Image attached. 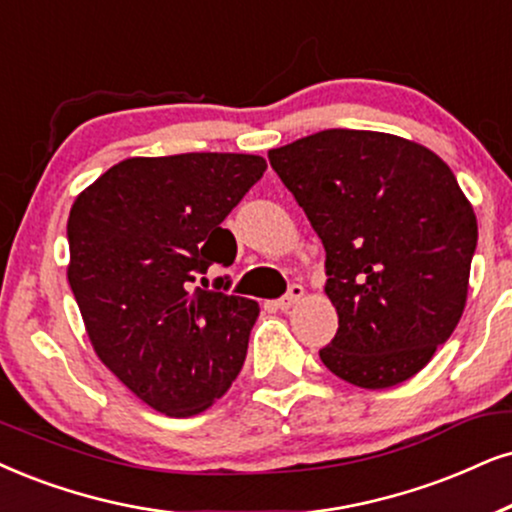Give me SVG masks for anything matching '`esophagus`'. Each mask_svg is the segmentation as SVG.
Instances as JSON below:
<instances>
[{"label":"esophagus","instance_id":"obj_1","mask_svg":"<svg viewBox=\"0 0 512 512\" xmlns=\"http://www.w3.org/2000/svg\"><path fill=\"white\" fill-rule=\"evenodd\" d=\"M304 297V288L297 286V283H293V286L288 288V293L281 297V300H276V307L281 309V312H288L290 307H295L297 302H300Z\"/></svg>","mask_w":512,"mask_h":512}]
</instances>
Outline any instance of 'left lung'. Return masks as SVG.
Returning a JSON list of instances; mask_svg holds the SVG:
<instances>
[{"mask_svg": "<svg viewBox=\"0 0 512 512\" xmlns=\"http://www.w3.org/2000/svg\"><path fill=\"white\" fill-rule=\"evenodd\" d=\"M326 248L338 333L319 357L366 390L416 375L468 300L477 217L449 165L416 141L323 129L269 151Z\"/></svg>", "mask_w": 512, "mask_h": 512, "instance_id": "obj_1", "label": "left lung"}]
</instances>
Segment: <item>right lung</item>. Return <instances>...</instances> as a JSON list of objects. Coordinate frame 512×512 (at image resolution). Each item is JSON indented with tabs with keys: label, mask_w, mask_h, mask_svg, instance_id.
I'll use <instances>...</instances> for the list:
<instances>
[{
	"label": "right lung",
	"mask_w": 512,
	"mask_h": 512,
	"mask_svg": "<svg viewBox=\"0 0 512 512\" xmlns=\"http://www.w3.org/2000/svg\"><path fill=\"white\" fill-rule=\"evenodd\" d=\"M264 170L245 153L127 158L70 208L68 283L96 357L165 416L210 409L241 373L260 304L193 283L234 264L222 222Z\"/></svg>",
	"instance_id": "1"
}]
</instances>
